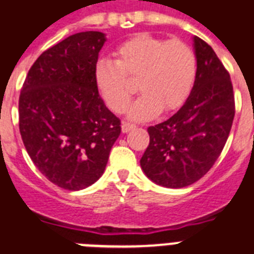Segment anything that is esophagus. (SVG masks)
Segmentation results:
<instances>
[{"label": "esophagus", "mask_w": 254, "mask_h": 254, "mask_svg": "<svg viewBox=\"0 0 254 254\" xmlns=\"http://www.w3.org/2000/svg\"><path fill=\"white\" fill-rule=\"evenodd\" d=\"M136 126L133 123H128V122H123L122 123V132L123 133H127V132L132 131V129H135Z\"/></svg>", "instance_id": "34e87169"}]
</instances>
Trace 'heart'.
I'll return each instance as SVG.
<instances>
[{
  "label": "heart",
  "instance_id": "heart-1",
  "mask_svg": "<svg viewBox=\"0 0 254 254\" xmlns=\"http://www.w3.org/2000/svg\"><path fill=\"white\" fill-rule=\"evenodd\" d=\"M114 60L103 59L95 68L97 90L116 113L125 112L132 88L128 79H137L141 96L132 104L128 117L148 121L160 110L172 112L183 105L196 78V56L189 45L141 33L121 43Z\"/></svg>",
  "mask_w": 254,
  "mask_h": 254
}]
</instances>
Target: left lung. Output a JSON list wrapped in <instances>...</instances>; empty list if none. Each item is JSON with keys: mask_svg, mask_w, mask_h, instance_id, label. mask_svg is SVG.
Returning <instances> with one entry per match:
<instances>
[{"mask_svg": "<svg viewBox=\"0 0 254 254\" xmlns=\"http://www.w3.org/2000/svg\"><path fill=\"white\" fill-rule=\"evenodd\" d=\"M196 78L171 118L149 127L140 164L153 183L179 189L196 183L220 157L235 116L230 74L207 42L194 37Z\"/></svg>", "mask_w": 254, "mask_h": 254, "instance_id": "left-lung-1", "label": "left lung"}]
</instances>
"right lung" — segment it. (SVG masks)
Returning <instances> with one entry per match:
<instances>
[{"mask_svg":"<svg viewBox=\"0 0 254 254\" xmlns=\"http://www.w3.org/2000/svg\"><path fill=\"white\" fill-rule=\"evenodd\" d=\"M106 38L81 32L34 62L19 97V129L30 159L49 181L82 190L105 171L121 121L99 95L95 68Z\"/></svg>","mask_w":254,"mask_h":254,"instance_id":"add662e5","label":"right lung"}]
</instances>
